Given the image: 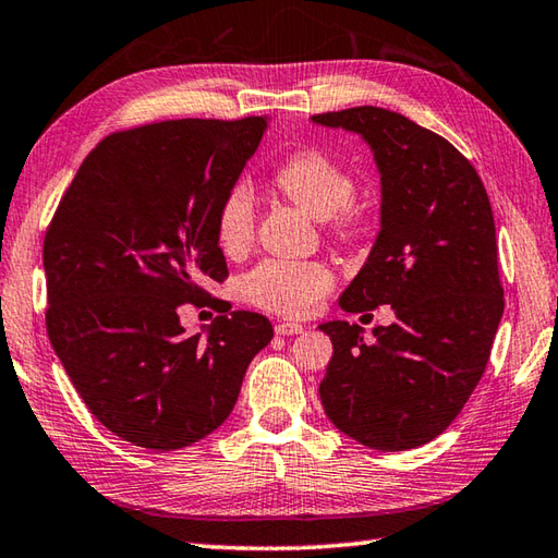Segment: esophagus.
I'll use <instances>...</instances> for the list:
<instances>
[{
	"label": "esophagus",
	"mask_w": 558,
	"mask_h": 558,
	"mask_svg": "<svg viewBox=\"0 0 558 558\" xmlns=\"http://www.w3.org/2000/svg\"><path fill=\"white\" fill-rule=\"evenodd\" d=\"M277 335H283V338H289V335H301L303 332V325L301 323H277Z\"/></svg>",
	"instance_id": "esophagus-1"
}]
</instances>
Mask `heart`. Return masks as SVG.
<instances>
[{
    "label": "heart",
    "mask_w": 558,
    "mask_h": 558,
    "mask_svg": "<svg viewBox=\"0 0 558 558\" xmlns=\"http://www.w3.org/2000/svg\"><path fill=\"white\" fill-rule=\"evenodd\" d=\"M271 182L279 192L318 220H330L335 238L354 240L362 233V211L352 204L356 184L344 165L318 148L289 155ZM255 240V194L238 182L220 198L216 211V243L226 257H243ZM332 289V271L323 262L262 259L245 277L247 299L271 313L303 318Z\"/></svg>",
    "instance_id": "b5f03b06"
}]
</instances>
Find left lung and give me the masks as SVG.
I'll return each instance as SVG.
<instances>
[{
    "label": "left lung",
    "mask_w": 558,
    "mask_h": 558,
    "mask_svg": "<svg viewBox=\"0 0 558 558\" xmlns=\"http://www.w3.org/2000/svg\"><path fill=\"white\" fill-rule=\"evenodd\" d=\"M311 121L362 135L381 174V230L340 308L396 313L374 340L356 323L320 325L332 340L325 415L364 447L427 445L478 386L506 306L486 186L454 145L396 111L354 107Z\"/></svg>",
    "instance_id": "left-lung-1"
}]
</instances>
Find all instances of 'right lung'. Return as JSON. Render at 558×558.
<instances>
[{
    "instance_id": "right-lung-1",
    "label": "right lung",
    "mask_w": 558,
    "mask_h": 558,
    "mask_svg": "<svg viewBox=\"0 0 558 558\" xmlns=\"http://www.w3.org/2000/svg\"><path fill=\"white\" fill-rule=\"evenodd\" d=\"M267 131V116L182 119L111 133L60 198L44 243L52 350L99 423L172 451L233 413L247 366L275 338L233 311L184 335L180 306L228 277L216 211Z\"/></svg>"
}]
</instances>
